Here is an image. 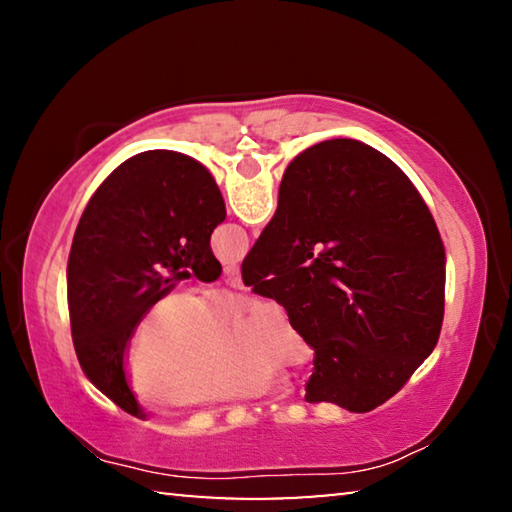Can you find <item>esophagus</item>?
I'll return each instance as SVG.
<instances>
[{"label":"esophagus","mask_w":512,"mask_h":512,"mask_svg":"<svg viewBox=\"0 0 512 512\" xmlns=\"http://www.w3.org/2000/svg\"><path fill=\"white\" fill-rule=\"evenodd\" d=\"M223 277L225 282L230 284V287L235 289H244V282H241V273H239V266L237 264H228L223 268Z\"/></svg>","instance_id":"1"}]
</instances>
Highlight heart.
I'll use <instances>...</instances> for the list:
<instances>
[{
	"label": "heart",
	"mask_w": 512,
	"mask_h": 512,
	"mask_svg": "<svg viewBox=\"0 0 512 512\" xmlns=\"http://www.w3.org/2000/svg\"><path fill=\"white\" fill-rule=\"evenodd\" d=\"M237 300L221 293L194 298L164 293L137 320L126 354V377L142 402L196 409L268 393L275 368H302L314 350L289 311L255 300L232 327H221Z\"/></svg>",
	"instance_id": "obj_1"
}]
</instances>
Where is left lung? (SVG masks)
<instances>
[{
	"label": "left lung",
	"instance_id": "1",
	"mask_svg": "<svg viewBox=\"0 0 512 512\" xmlns=\"http://www.w3.org/2000/svg\"><path fill=\"white\" fill-rule=\"evenodd\" d=\"M223 221L212 173L176 151L128 158L85 207L67 262L74 350L92 384L135 418H146L126 377L137 320L180 280L221 275L210 237Z\"/></svg>",
	"mask_w": 512,
	"mask_h": 512
}]
</instances>
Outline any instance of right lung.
I'll return each mask as SVG.
<instances>
[{
	"mask_svg": "<svg viewBox=\"0 0 512 512\" xmlns=\"http://www.w3.org/2000/svg\"><path fill=\"white\" fill-rule=\"evenodd\" d=\"M241 277L307 336V402L377 409L429 357L443 327L436 221L406 173L357 140L320 142L289 164Z\"/></svg>",
	"mask_w": 512,
	"mask_h": 512,
	"instance_id": "add662e5",
	"label": "right lung"
}]
</instances>
